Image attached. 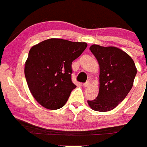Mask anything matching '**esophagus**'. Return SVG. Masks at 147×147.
I'll list each match as a JSON object with an SVG mask.
<instances>
[{
	"label": "esophagus",
	"mask_w": 147,
	"mask_h": 147,
	"mask_svg": "<svg viewBox=\"0 0 147 147\" xmlns=\"http://www.w3.org/2000/svg\"><path fill=\"white\" fill-rule=\"evenodd\" d=\"M90 85V82H86L85 83V84H84V85H83V86L85 87V88H87V87H88Z\"/></svg>",
	"instance_id": "obj_1"
}]
</instances>
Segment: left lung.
Here are the masks:
<instances>
[{"label": "left lung", "mask_w": 147, "mask_h": 147, "mask_svg": "<svg viewBox=\"0 0 147 147\" xmlns=\"http://www.w3.org/2000/svg\"><path fill=\"white\" fill-rule=\"evenodd\" d=\"M90 50L99 65V91L98 96L88 104L95 111H110L130 91L137 68L130 56L119 48L94 44Z\"/></svg>", "instance_id": "1"}]
</instances>
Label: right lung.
Returning <instances> with one entry per match:
<instances>
[{"label": "right lung", "mask_w": 147, "mask_h": 147, "mask_svg": "<svg viewBox=\"0 0 147 147\" xmlns=\"http://www.w3.org/2000/svg\"><path fill=\"white\" fill-rule=\"evenodd\" d=\"M88 46L86 42L51 38L33 45L25 62L29 90L40 105L57 110L65 105L76 85L71 64Z\"/></svg>", "instance_id": "right-lung-1"}]
</instances>
